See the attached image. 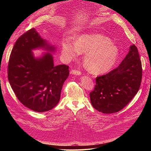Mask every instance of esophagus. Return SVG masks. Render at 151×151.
Here are the masks:
<instances>
[{"label": "esophagus", "mask_w": 151, "mask_h": 151, "mask_svg": "<svg viewBox=\"0 0 151 151\" xmlns=\"http://www.w3.org/2000/svg\"><path fill=\"white\" fill-rule=\"evenodd\" d=\"M71 74H74V75H77V76H79V75H81L82 74V72L79 70H76V69H74L72 70L71 71Z\"/></svg>", "instance_id": "1"}]
</instances>
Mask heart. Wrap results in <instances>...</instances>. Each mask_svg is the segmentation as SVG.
<instances>
[{
    "mask_svg": "<svg viewBox=\"0 0 151 151\" xmlns=\"http://www.w3.org/2000/svg\"><path fill=\"white\" fill-rule=\"evenodd\" d=\"M81 53H86L84 62L90 72L103 74L115 64L118 57V48L111 40L100 34H85L77 38L76 43L65 40L62 53L68 59H75Z\"/></svg>",
    "mask_w": 151,
    "mask_h": 151,
    "instance_id": "obj_1",
    "label": "heart"
}]
</instances>
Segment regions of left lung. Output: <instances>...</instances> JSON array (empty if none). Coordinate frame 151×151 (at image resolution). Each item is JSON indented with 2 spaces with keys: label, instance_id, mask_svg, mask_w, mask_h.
<instances>
[{
  "label": "left lung",
  "instance_id": "1",
  "mask_svg": "<svg viewBox=\"0 0 151 151\" xmlns=\"http://www.w3.org/2000/svg\"><path fill=\"white\" fill-rule=\"evenodd\" d=\"M142 76L138 50L132 45L118 67L96 78L94 89L89 94L91 104L103 113L120 111L137 93Z\"/></svg>",
  "mask_w": 151,
  "mask_h": 151
}]
</instances>
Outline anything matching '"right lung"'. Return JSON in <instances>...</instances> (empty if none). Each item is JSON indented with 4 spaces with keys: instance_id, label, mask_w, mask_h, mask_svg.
Segmentation results:
<instances>
[{
    "instance_id": "obj_1",
    "label": "right lung",
    "mask_w": 151,
    "mask_h": 151,
    "mask_svg": "<svg viewBox=\"0 0 151 151\" xmlns=\"http://www.w3.org/2000/svg\"><path fill=\"white\" fill-rule=\"evenodd\" d=\"M42 47L49 52L40 58L32 50ZM55 47L41 38L35 28L17 40L10 55L7 74L10 85L19 101L36 112L53 109L60 101L63 83L69 75L67 65L55 66L50 52Z\"/></svg>"
}]
</instances>
